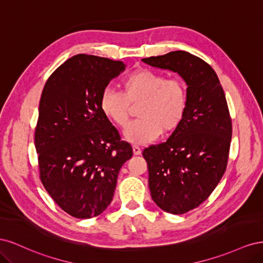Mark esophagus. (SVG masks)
Instances as JSON below:
<instances>
[{"label":"esophagus","instance_id":"esophagus-1","mask_svg":"<svg viewBox=\"0 0 263 263\" xmlns=\"http://www.w3.org/2000/svg\"><path fill=\"white\" fill-rule=\"evenodd\" d=\"M133 153H134V155H135V156H138V155H140V154H141V148H140L139 146L134 145V146H133Z\"/></svg>","mask_w":263,"mask_h":263}]
</instances>
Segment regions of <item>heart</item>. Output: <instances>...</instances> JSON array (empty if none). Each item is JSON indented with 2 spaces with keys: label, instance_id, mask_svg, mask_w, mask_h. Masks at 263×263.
Here are the masks:
<instances>
[{
  "label": "heart",
  "instance_id": "b5f03b06",
  "mask_svg": "<svg viewBox=\"0 0 263 263\" xmlns=\"http://www.w3.org/2000/svg\"><path fill=\"white\" fill-rule=\"evenodd\" d=\"M122 92L107 87L102 92L101 112L109 122L124 128L129 122L130 104L140 103L138 119L124 136L134 144H145L159 135L178 128L186 109V87L179 78H166L157 71L138 69L126 76Z\"/></svg>",
  "mask_w": 263,
  "mask_h": 263
}]
</instances>
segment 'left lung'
Here are the masks:
<instances>
[{
    "label": "left lung",
    "mask_w": 263,
    "mask_h": 263,
    "mask_svg": "<svg viewBox=\"0 0 263 263\" xmlns=\"http://www.w3.org/2000/svg\"><path fill=\"white\" fill-rule=\"evenodd\" d=\"M142 61L177 72L187 85L178 128L165 142L142 151L154 202L181 215L208 200L224 176L232 141L227 101L216 72L192 53L177 50Z\"/></svg>",
    "instance_id": "left-lung-1"
}]
</instances>
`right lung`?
<instances>
[{
    "mask_svg": "<svg viewBox=\"0 0 263 263\" xmlns=\"http://www.w3.org/2000/svg\"><path fill=\"white\" fill-rule=\"evenodd\" d=\"M126 66L77 54L55 69L39 102L35 147L47 192L71 216L102 214L114 196L118 172L133 157L128 142L103 115L102 92Z\"/></svg>",
    "mask_w": 263,
    "mask_h": 263,
    "instance_id": "1",
    "label": "right lung"
}]
</instances>
